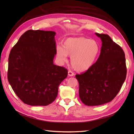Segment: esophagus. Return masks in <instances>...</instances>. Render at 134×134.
Instances as JSON below:
<instances>
[{"label":"esophagus","instance_id":"1","mask_svg":"<svg viewBox=\"0 0 134 134\" xmlns=\"http://www.w3.org/2000/svg\"><path fill=\"white\" fill-rule=\"evenodd\" d=\"M68 75H69V76H72L74 75V74L71 71L69 70V71H68Z\"/></svg>","mask_w":134,"mask_h":134}]
</instances>
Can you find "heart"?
Returning <instances> with one entry per match:
<instances>
[{
    "label": "heart",
    "mask_w": 134,
    "mask_h": 134,
    "mask_svg": "<svg viewBox=\"0 0 134 134\" xmlns=\"http://www.w3.org/2000/svg\"><path fill=\"white\" fill-rule=\"evenodd\" d=\"M100 47L98 42L86 37H71L65 40L63 47H56V58L60 64L68 61L76 71L83 72L89 69L99 55Z\"/></svg>",
    "instance_id": "obj_1"
}]
</instances>
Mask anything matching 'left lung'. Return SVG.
<instances>
[{"instance_id":"obj_1","label":"left lung","mask_w":134,"mask_h":134,"mask_svg":"<svg viewBox=\"0 0 134 134\" xmlns=\"http://www.w3.org/2000/svg\"><path fill=\"white\" fill-rule=\"evenodd\" d=\"M95 34L102 42L99 58L87 71L75 75L79 83V98L87 106L112 101L120 91L127 74L122 48L108 35Z\"/></svg>"}]
</instances>
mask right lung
I'll use <instances>...</instances> for the list:
<instances>
[{
    "mask_svg": "<svg viewBox=\"0 0 134 134\" xmlns=\"http://www.w3.org/2000/svg\"><path fill=\"white\" fill-rule=\"evenodd\" d=\"M53 31L29 30L11 49L7 78L14 92L25 104L47 106L56 99L67 70L53 64L56 55Z\"/></svg>",
    "mask_w": 134,
    "mask_h": 134,
    "instance_id": "add662e5",
    "label": "right lung"
}]
</instances>
